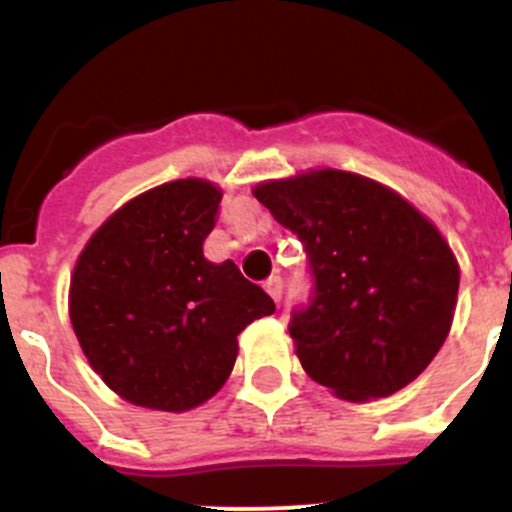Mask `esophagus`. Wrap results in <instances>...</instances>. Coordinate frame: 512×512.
<instances>
[{
	"instance_id": "34e87169",
	"label": "esophagus",
	"mask_w": 512,
	"mask_h": 512,
	"mask_svg": "<svg viewBox=\"0 0 512 512\" xmlns=\"http://www.w3.org/2000/svg\"><path fill=\"white\" fill-rule=\"evenodd\" d=\"M265 289H267V294H270V297L275 299V302H280L282 292H285V285H282L280 277H270V280L265 282Z\"/></svg>"
}]
</instances>
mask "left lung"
I'll return each mask as SVG.
<instances>
[{
    "label": "left lung",
    "instance_id": "8db88e82",
    "mask_svg": "<svg viewBox=\"0 0 512 512\" xmlns=\"http://www.w3.org/2000/svg\"><path fill=\"white\" fill-rule=\"evenodd\" d=\"M255 198L307 252L312 297L289 319L304 371L347 401L411 384L456 309L461 275L441 232L399 193L344 170L262 183Z\"/></svg>",
    "mask_w": 512,
    "mask_h": 512
}]
</instances>
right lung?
I'll use <instances>...</instances> for the list:
<instances>
[{
  "label": "right lung",
  "mask_w": 512,
  "mask_h": 512,
  "mask_svg": "<svg viewBox=\"0 0 512 512\" xmlns=\"http://www.w3.org/2000/svg\"><path fill=\"white\" fill-rule=\"evenodd\" d=\"M223 193L185 178L128 200L74 267L69 314L94 371L126 401L188 411L220 391L237 334L275 312L235 262L205 260Z\"/></svg>",
  "instance_id": "add662e5"
}]
</instances>
